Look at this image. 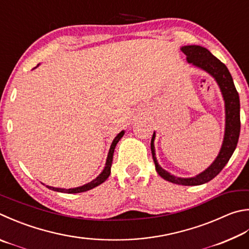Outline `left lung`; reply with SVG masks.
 I'll use <instances>...</instances> for the list:
<instances>
[{"label":"left lung","mask_w":249,"mask_h":249,"mask_svg":"<svg viewBox=\"0 0 249 249\" xmlns=\"http://www.w3.org/2000/svg\"><path fill=\"white\" fill-rule=\"evenodd\" d=\"M185 55L186 61L193 66L198 67L214 78L218 84L220 91L222 93L225 107V128L223 142L221 146L219 155L214 161L202 171L193 178H179L169 173L168 171L161 168L158 163L155 149L156 132H153L151 138V153L152 159L155 161L156 170L162 178L169 180L171 183L184 185V186H196L208 183L214 178L228 163L230 158L232 157L235 148L237 146L239 130H241V119H239V97L231 74L222 62L212 55L209 50L200 46H184L180 48Z\"/></svg>","instance_id":"left-lung-1"}]
</instances>
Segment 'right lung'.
Returning a JSON list of instances; mask_svg holds the SVG:
<instances>
[{
	"instance_id": "obj_1",
	"label": "right lung",
	"mask_w": 249,
	"mask_h": 249,
	"mask_svg": "<svg viewBox=\"0 0 249 249\" xmlns=\"http://www.w3.org/2000/svg\"><path fill=\"white\" fill-rule=\"evenodd\" d=\"M39 66V65H38ZM36 69V67H35ZM125 134V130H122L121 133L117 134V136L113 139V142L111 143V147H110V150L109 153H107V161H106V165H105V169L102 170V172L100 174H99L96 178L92 179L91 182H89L87 184L83 185V186H79V187H75V188H58V187H52V186H48L47 187L49 189H51V191L54 192H58V193H66V194H77V193H83V192H87L90 191V189H92L94 187L99 186V185L102 184L103 182H106L107 178H109L110 174H111V166H112V161H113V153H114V149L115 146L117 144V142H120V139L124 136Z\"/></svg>"
}]
</instances>
